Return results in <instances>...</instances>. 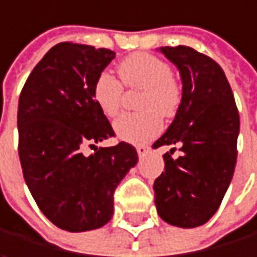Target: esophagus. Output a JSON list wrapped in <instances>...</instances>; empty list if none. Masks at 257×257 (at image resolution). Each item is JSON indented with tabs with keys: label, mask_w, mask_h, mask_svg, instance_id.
<instances>
[{
	"label": "esophagus",
	"mask_w": 257,
	"mask_h": 257,
	"mask_svg": "<svg viewBox=\"0 0 257 257\" xmlns=\"http://www.w3.org/2000/svg\"><path fill=\"white\" fill-rule=\"evenodd\" d=\"M136 151H138V156L139 157H144V156H147L151 151V148L150 147H145V145H139V147H136Z\"/></svg>",
	"instance_id": "34e87169"
}]
</instances>
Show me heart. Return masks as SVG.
I'll list each match as a JSON object with an SVG mask.
<instances>
[{"label":"heart","mask_w":257,"mask_h":257,"mask_svg":"<svg viewBox=\"0 0 257 257\" xmlns=\"http://www.w3.org/2000/svg\"><path fill=\"white\" fill-rule=\"evenodd\" d=\"M118 74L127 88H142L135 113H124L113 122L115 133L130 144H145L162 130V116L171 118L177 113L183 88L172 76V68L165 60L138 52L118 64ZM107 71L97 76L92 85V98L106 116H115L121 109L122 85Z\"/></svg>","instance_id":"obj_1"}]
</instances>
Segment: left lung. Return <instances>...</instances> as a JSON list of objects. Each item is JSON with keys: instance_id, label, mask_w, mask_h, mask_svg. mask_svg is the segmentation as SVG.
I'll return each instance as SVG.
<instances>
[{"instance_id": "left-lung-1", "label": "left lung", "mask_w": 257, "mask_h": 257, "mask_svg": "<svg viewBox=\"0 0 257 257\" xmlns=\"http://www.w3.org/2000/svg\"><path fill=\"white\" fill-rule=\"evenodd\" d=\"M160 52L177 65L183 100L166 133L153 148L174 147L163 156L165 172L154 181L159 215L178 227L206 223L218 209L233 177L239 113L224 71L189 46ZM178 145L182 156L172 157Z\"/></svg>"}]
</instances>
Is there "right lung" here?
Wrapping results in <instances>:
<instances>
[{
  "mask_svg": "<svg viewBox=\"0 0 257 257\" xmlns=\"http://www.w3.org/2000/svg\"><path fill=\"white\" fill-rule=\"evenodd\" d=\"M115 52L77 43L55 45L28 76L18 107L19 159L40 211L60 229L85 232L113 214V192L138 163L127 142L97 148L115 136L92 98L97 76ZM94 148L85 156L83 146Z\"/></svg>",
  "mask_w": 257,
  "mask_h": 257,
  "instance_id": "add662e5",
  "label": "right lung"
}]
</instances>
